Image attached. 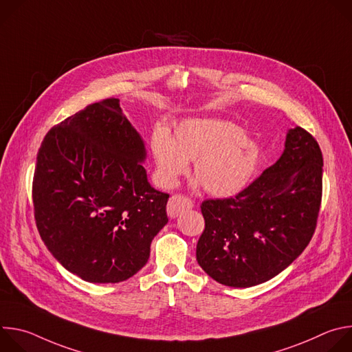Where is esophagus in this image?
Returning a JSON list of instances; mask_svg holds the SVG:
<instances>
[{"mask_svg":"<svg viewBox=\"0 0 352 352\" xmlns=\"http://www.w3.org/2000/svg\"><path fill=\"white\" fill-rule=\"evenodd\" d=\"M193 204L192 200L182 196V195H174L170 197L168 205H167V214L170 219H175L179 214H182L185 210L192 209Z\"/></svg>","mask_w":352,"mask_h":352,"instance_id":"34e87169","label":"esophagus"}]
</instances>
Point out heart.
<instances>
[{
  "instance_id": "obj_1",
  "label": "heart",
  "mask_w": 352,
  "mask_h": 352,
  "mask_svg": "<svg viewBox=\"0 0 352 352\" xmlns=\"http://www.w3.org/2000/svg\"><path fill=\"white\" fill-rule=\"evenodd\" d=\"M150 150L162 186H177L193 160L196 184H204L219 197L246 189L262 157L259 144L238 125L214 118L184 120L175 125L173 136L159 126L152 133Z\"/></svg>"
}]
</instances>
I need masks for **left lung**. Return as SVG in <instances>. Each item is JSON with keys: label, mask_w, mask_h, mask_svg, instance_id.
<instances>
[{"label": "left lung", "mask_w": 352, "mask_h": 352, "mask_svg": "<svg viewBox=\"0 0 352 352\" xmlns=\"http://www.w3.org/2000/svg\"><path fill=\"white\" fill-rule=\"evenodd\" d=\"M323 157L315 138L288 129L280 159L234 197L200 206L196 261L223 285L248 288L287 269L309 243L320 209Z\"/></svg>", "instance_id": "left-lung-1"}]
</instances>
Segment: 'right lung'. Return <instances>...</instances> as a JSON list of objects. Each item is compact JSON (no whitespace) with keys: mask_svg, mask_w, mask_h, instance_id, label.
<instances>
[{"mask_svg":"<svg viewBox=\"0 0 352 352\" xmlns=\"http://www.w3.org/2000/svg\"><path fill=\"white\" fill-rule=\"evenodd\" d=\"M144 160V142L118 98L48 131L33 178L34 219L68 272L89 283H120L147 263L150 243L168 223L170 195L148 184Z\"/></svg>","mask_w":352,"mask_h":352,"instance_id":"obj_1","label":"right lung"}]
</instances>
